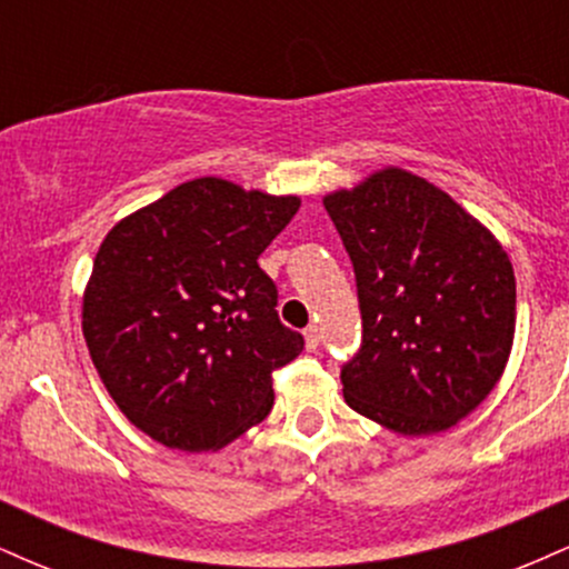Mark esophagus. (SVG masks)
I'll return each instance as SVG.
<instances>
[{"instance_id":"34e87169","label":"esophagus","mask_w":569,"mask_h":569,"mask_svg":"<svg viewBox=\"0 0 569 569\" xmlns=\"http://www.w3.org/2000/svg\"><path fill=\"white\" fill-rule=\"evenodd\" d=\"M305 342H307V348H310V350H316L318 342H321V331H318L316 323H310L305 329Z\"/></svg>"}]
</instances>
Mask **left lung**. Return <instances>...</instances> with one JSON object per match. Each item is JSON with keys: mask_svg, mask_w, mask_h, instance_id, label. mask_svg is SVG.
Instances as JSON below:
<instances>
[{"mask_svg": "<svg viewBox=\"0 0 569 569\" xmlns=\"http://www.w3.org/2000/svg\"><path fill=\"white\" fill-rule=\"evenodd\" d=\"M323 206L361 310V348L339 375L345 401L403 436L452 428L489 396L511 352L506 251L447 192L398 168Z\"/></svg>", "mask_w": 569, "mask_h": 569, "instance_id": "left-lung-1", "label": "left lung"}]
</instances>
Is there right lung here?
Wrapping results in <instances>:
<instances>
[{"mask_svg": "<svg viewBox=\"0 0 569 569\" xmlns=\"http://www.w3.org/2000/svg\"><path fill=\"white\" fill-rule=\"evenodd\" d=\"M299 198L187 181L103 238L82 302L98 377L122 415L184 452L219 449L272 409V371L302 352L259 257Z\"/></svg>", "mask_w": 569, "mask_h": 569, "instance_id": "obj_1", "label": "right lung"}]
</instances>
